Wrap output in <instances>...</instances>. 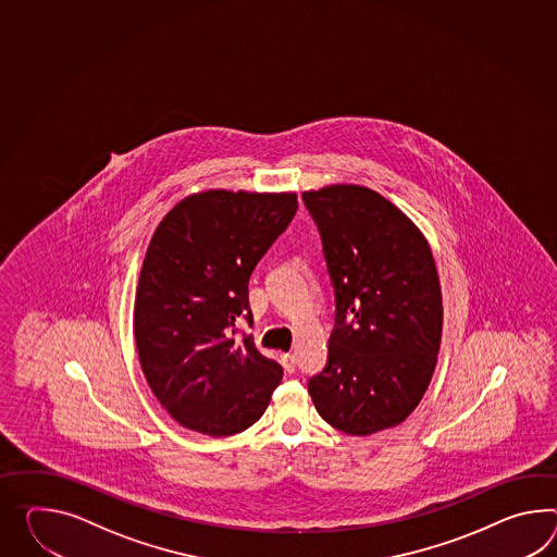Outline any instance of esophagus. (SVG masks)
Here are the masks:
<instances>
[{
	"label": "esophagus",
	"mask_w": 557,
	"mask_h": 557,
	"mask_svg": "<svg viewBox=\"0 0 557 557\" xmlns=\"http://www.w3.org/2000/svg\"><path fill=\"white\" fill-rule=\"evenodd\" d=\"M282 362H284V368L287 372H294L296 370V354H282Z\"/></svg>",
	"instance_id": "obj_1"
}]
</instances>
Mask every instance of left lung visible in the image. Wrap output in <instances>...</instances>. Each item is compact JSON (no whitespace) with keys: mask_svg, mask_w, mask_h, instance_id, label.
<instances>
[{"mask_svg":"<svg viewBox=\"0 0 557 557\" xmlns=\"http://www.w3.org/2000/svg\"><path fill=\"white\" fill-rule=\"evenodd\" d=\"M301 197L336 289L327 364L308 382L313 407L342 433L393 429L419 407L441 346L443 294L431 245L407 213L362 185Z\"/></svg>","mask_w":557,"mask_h":557,"instance_id":"1","label":"left lung"}]
</instances>
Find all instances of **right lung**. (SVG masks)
<instances>
[{
	"label": "right lung",
	"instance_id": "right-lung-1",
	"mask_svg": "<svg viewBox=\"0 0 557 557\" xmlns=\"http://www.w3.org/2000/svg\"><path fill=\"white\" fill-rule=\"evenodd\" d=\"M298 211L296 193L209 189L159 223L136 285V352L157 400L185 429L244 433L261 419L284 370L253 336L249 275Z\"/></svg>",
	"mask_w": 557,
	"mask_h": 557
}]
</instances>
